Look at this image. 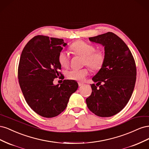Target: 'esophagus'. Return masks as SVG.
Here are the masks:
<instances>
[{
	"label": "esophagus",
	"mask_w": 149,
	"mask_h": 149,
	"mask_svg": "<svg viewBox=\"0 0 149 149\" xmlns=\"http://www.w3.org/2000/svg\"><path fill=\"white\" fill-rule=\"evenodd\" d=\"M83 84H83V83H80V82L78 83V85H79V86H80V87L82 86H83Z\"/></svg>",
	"instance_id": "1"
}]
</instances>
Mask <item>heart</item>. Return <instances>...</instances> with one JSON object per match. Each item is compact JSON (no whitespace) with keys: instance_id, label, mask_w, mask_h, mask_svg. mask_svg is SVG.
Wrapping results in <instances>:
<instances>
[{"instance_id":"1","label":"heart","mask_w":149,"mask_h":149,"mask_svg":"<svg viewBox=\"0 0 149 149\" xmlns=\"http://www.w3.org/2000/svg\"><path fill=\"white\" fill-rule=\"evenodd\" d=\"M70 49L76 55L84 58L83 64L88 65L93 71L100 70L105 61V55L101 51L96 52V48L93 45L78 40L70 46ZM58 62L62 67L66 68L69 65L70 56L67 52L62 50L58 57ZM89 74L88 68L73 69L67 73V77L70 79L83 81Z\"/></svg>"}]
</instances>
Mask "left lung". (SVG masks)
I'll use <instances>...</instances> for the list:
<instances>
[{
    "label": "left lung",
    "mask_w": 149,
    "mask_h": 149,
    "mask_svg": "<svg viewBox=\"0 0 149 149\" xmlns=\"http://www.w3.org/2000/svg\"><path fill=\"white\" fill-rule=\"evenodd\" d=\"M104 47L105 61L92 78V93L86 100L89 109L97 116L107 118L119 112L129 102L136 80V66L129 48L112 32L89 38ZM102 84V85L100 84Z\"/></svg>",
    "instance_id": "1"
}]
</instances>
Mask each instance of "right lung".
I'll list each match as a JSON object with an SVG mask.
<instances>
[{"label": "right lung", "instance_id": "1", "mask_svg": "<svg viewBox=\"0 0 149 149\" xmlns=\"http://www.w3.org/2000/svg\"><path fill=\"white\" fill-rule=\"evenodd\" d=\"M66 45L63 39L38 35L26 43L21 54L18 69L20 88L31 109L44 118L61 113L78 88L74 80L53 84L54 79L62 75L58 57Z\"/></svg>", "mask_w": 149, "mask_h": 149}]
</instances>
